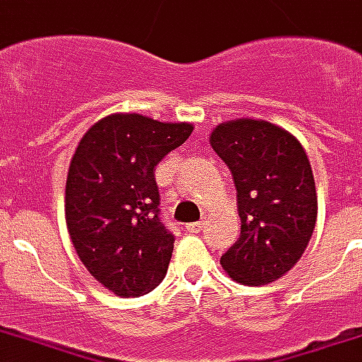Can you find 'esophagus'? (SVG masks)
I'll return each instance as SVG.
<instances>
[{
    "label": "esophagus",
    "instance_id": "1",
    "mask_svg": "<svg viewBox=\"0 0 362 362\" xmlns=\"http://www.w3.org/2000/svg\"><path fill=\"white\" fill-rule=\"evenodd\" d=\"M202 228H204V222H190V223H186V230L188 232H200Z\"/></svg>",
    "mask_w": 362,
    "mask_h": 362
}]
</instances>
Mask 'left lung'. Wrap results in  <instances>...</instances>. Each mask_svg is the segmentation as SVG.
<instances>
[{"instance_id": "8db88e82", "label": "left lung", "mask_w": 362, "mask_h": 362, "mask_svg": "<svg viewBox=\"0 0 362 362\" xmlns=\"http://www.w3.org/2000/svg\"><path fill=\"white\" fill-rule=\"evenodd\" d=\"M210 144L232 170L242 220L240 238L220 264L238 284H272L301 259L315 230V178L307 152L291 132L262 119L222 122Z\"/></svg>"}]
</instances>
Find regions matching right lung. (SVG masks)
Returning <instances> with one entry per match:
<instances>
[{"label": "right lung", "mask_w": 362, "mask_h": 362, "mask_svg": "<svg viewBox=\"0 0 362 362\" xmlns=\"http://www.w3.org/2000/svg\"><path fill=\"white\" fill-rule=\"evenodd\" d=\"M190 122L136 112L109 115L83 134L69 166L65 220L87 272L119 297H139L164 279L174 250L160 216L156 164L184 144Z\"/></svg>", "instance_id": "1"}]
</instances>
